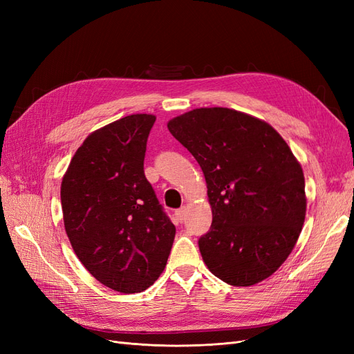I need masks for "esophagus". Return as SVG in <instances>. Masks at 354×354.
I'll list each match as a JSON object with an SVG mask.
<instances>
[{"instance_id":"34e87169","label":"esophagus","mask_w":354,"mask_h":354,"mask_svg":"<svg viewBox=\"0 0 354 354\" xmlns=\"http://www.w3.org/2000/svg\"><path fill=\"white\" fill-rule=\"evenodd\" d=\"M174 216H176V220H177L178 223H183V221H185V218H186L185 208H180V209H177Z\"/></svg>"}]
</instances>
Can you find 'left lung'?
Instances as JSON below:
<instances>
[{
  "instance_id": "1",
  "label": "left lung",
  "mask_w": 354,
  "mask_h": 354,
  "mask_svg": "<svg viewBox=\"0 0 354 354\" xmlns=\"http://www.w3.org/2000/svg\"><path fill=\"white\" fill-rule=\"evenodd\" d=\"M168 130L205 176L212 223L198 245L209 272L233 286L264 281L304 224V174L291 149L267 122L227 108L186 112Z\"/></svg>"
}]
</instances>
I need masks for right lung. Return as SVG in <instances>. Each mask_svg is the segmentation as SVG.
Instances as JSON below:
<instances>
[{
  "mask_svg": "<svg viewBox=\"0 0 354 354\" xmlns=\"http://www.w3.org/2000/svg\"><path fill=\"white\" fill-rule=\"evenodd\" d=\"M155 121L153 115L137 113L91 133L60 187L75 254L100 283L124 294L153 285L176 236L143 168Z\"/></svg>",
  "mask_w": 354,
  "mask_h": 354,
  "instance_id": "right-lung-1",
  "label": "right lung"
}]
</instances>
